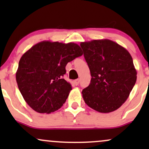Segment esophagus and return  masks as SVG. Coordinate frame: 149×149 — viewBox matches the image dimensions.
<instances>
[{
	"mask_svg": "<svg viewBox=\"0 0 149 149\" xmlns=\"http://www.w3.org/2000/svg\"><path fill=\"white\" fill-rule=\"evenodd\" d=\"M79 83H80V80L79 79H76V80H74V83H75V85H78Z\"/></svg>",
	"mask_w": 149,
	"mask_h": 149,
	"instance_id": "obj_1",
	"label": "esophagus"
}]
</instances>
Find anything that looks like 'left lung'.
I'll list each match as a JSON object with an SVG mask.
<instances>
[{
	"label": "left lung",
	"instance_id": "8db88e82",
	"mask_svg": "<svg viewBox=\"0 0 149 149\" xmlns=\"http://www.w3.org/2000/svg\"><path fill=\"white\" fill-rule=\"evenodd\" d=\"M92 78L82 91L85 104L100 113L117 110L135 85L136 70L129 52L109 40L80 42Z\"/></svg>",
	"mask_w": 149,
	"mask_h": 149
}]
</instances>
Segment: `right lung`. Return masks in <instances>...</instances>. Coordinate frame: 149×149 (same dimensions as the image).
Returning a JSON list of instances; mask_svg holds the SVG:
<instances>
[{
	"instance_id": "add662e5",
	"label": "right lung",
	"mask_w": 149,
	"mask_h": 149,
	"mask_svg": "<svg viewBox=\"0 0 149 149\" xmlns=\"http://www.w3.org/2000/svg\"><path fill=\"white\" fill-rule=\"evenodd\" d=\"M83 55L78 44L44 40L27 50L19 61L16 80L28 105L40 113L62 107L71 85L63 78L68 62Z\"/></svg>"
}]
</instances>
